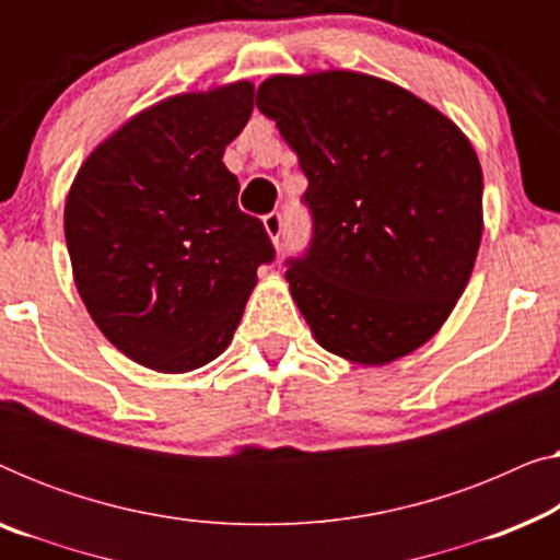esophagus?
<instances>
[{
    "mask_svg": "<svg viewBox=\"0 0 560 560\" xmlns=\"http://www.w3.org/2000/svg\"><path fill=\"white\" fill-rule=\"evenodd\" d=\"M262 221H265L267 234H270V240H272L275 244H280V236H282V213H280V211H272V213H267V217H265Z\"/></svg>",
    "mask_w": 560,
    "mask_h": 560,
    "instance_id": "obj_1",
    "label": "esophagus"
}]
</instances>
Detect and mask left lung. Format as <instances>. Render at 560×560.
<instances>
[{
	"mask_svg": "<svg viewBox=\"0 0 560 560\" xmlns=\"http://www.w3.org/2000/svg\"><path fill=\"white\" fill-rule=\"evenodd\" d=\"M257 109L308 178L313 232L285 280L318 343L395 362L443 326L481 242V167L454 121L374 75H272Z\"/></svg>",
	"mask_w": 560,
	"mask_h": 560,
	"instance_id": "obj_1",
	"label": "left lung"
}]
</instances>
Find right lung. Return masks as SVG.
<instances>
[{
	"label": "right lung",
	"instance_id": "right-lung-1",
	"mask_svg": "<svg viewBox=\"0 0 560 560\" xmlns=\"http://www.w3.org/2000/svg\"><path fill=\"white\" fill-rule=\"evenodd\" d=\"M255 109L249 81L165 98L91 152L66 201L81 301L121 354L158 372L217 359L275 259L236 203L224 148Z\"/></svg>",
	"mask_w": 560,
	"mask_h": 560
}]
</instances>
